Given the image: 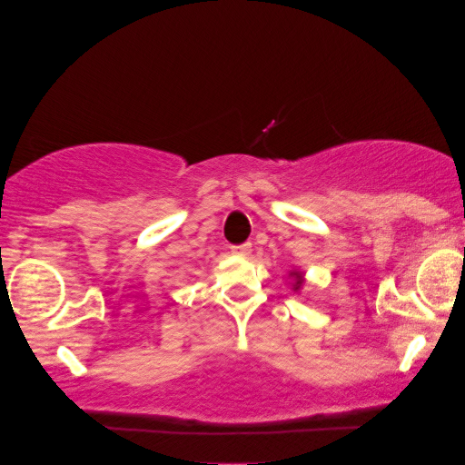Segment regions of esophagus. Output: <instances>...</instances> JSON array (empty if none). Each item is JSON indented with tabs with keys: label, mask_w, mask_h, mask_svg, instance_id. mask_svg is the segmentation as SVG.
<instances>
[{
	"label": "esophagus",
	"mask_w": 465,
	"mask_h": 465,
	"mask_svg": "<svg viewBox=\"0 0 465 465\" xmlns=\"http://www.w3.org/2000/svg\"><path fill=\"white\" fill-rule=\"evenodd\" d=\"M232 253H237V256H247V253L252 252V243H241V245H232L231 247Z\"/></svg>",
	"instance_id": "esophagus-1"
}]
</instances>
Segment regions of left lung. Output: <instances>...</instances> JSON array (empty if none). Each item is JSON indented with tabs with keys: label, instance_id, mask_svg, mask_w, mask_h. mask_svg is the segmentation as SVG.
Segmentation results:
<instances>
[{
	"label": "left lung",
	"instance_id": "1",
	"mask_svg": "<svg viewBox=\"0 0 465 465\" xmlns=\"http://www.w3.org/2000/svg\"><path fill=\"white\" fill-rule=\"evenodd\" d=\"M296 275V279H301V275H298V272H294ZM298 285H301V282H296V290H298Z\"/></svg>",
	"mask_w": 465,
	"mask_h": 465
}]
</instances>
